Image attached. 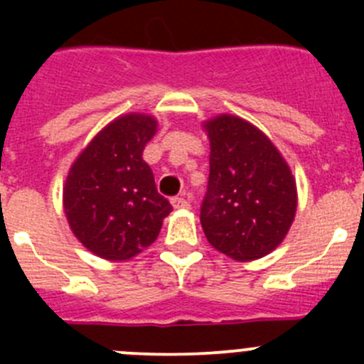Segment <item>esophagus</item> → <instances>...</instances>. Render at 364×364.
<instances>
[{
    "label": "esophagus",
    "mask_w": 364,
    "mask_h": 364,
    "mask_svg": "<svg viewBox=\"0 0 364 364\" xmlns=\"http://www.w3.org/2000/svg\"><path fill=\"white\" fill-rule=\"evenodd\" d=\"M172 205H174V209H188L190 200L185 199V197H174L172 199Z\"/></svg>",
    "instance_id": "obj_1"
}]
</instances>
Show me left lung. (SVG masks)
<instances>
[{"instance_id":"obj_1","label":"left lung","mask_w":364,"mask_h":364,"mask_svg":"<svg viewBox=\"0 0 364 364\" xmlns=\"http://www.w3.org/2000/svg\"><path fill=\"white\" fill-rule=\"evenodd\" d=\"M209 181L200 223L209 245L229 259L266 257L296 216V178L277 146L255 124L232 114L204 121Z\"/></svg>"}]
</instances>
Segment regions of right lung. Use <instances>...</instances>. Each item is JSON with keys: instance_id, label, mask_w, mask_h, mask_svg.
<instances>
[{"instance_id": "obj_1", "label": "right lung", "mask_w": 364, "mask_h": 364, "mask_svg": "<svg viewBox=\"0 0 364 364\" xmlns=\"http://www.w3.org/2000/svg\"><path fill=\"white\" fill-rule=\"evenodd\" d=\"M156 130L159 121L149 114H123L105 124L70 167L65 215L73 236L100 259H134L155 243L172 211L142 160Z\"/></svg>"}]
</instances>
